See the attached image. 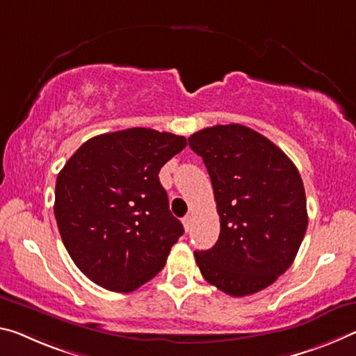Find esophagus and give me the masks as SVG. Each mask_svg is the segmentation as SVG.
<instances>
[{
  "mask_svg": "<svg viewBox=\"0 0 356 356\" xmlns=\"http://www.w3.org/2000/svg\"><path fill=\"white\" fill-rule=\"evenodd\" d=\"M191 222H193V218H191V216L184 217L182 223H184V228H185V231H190V228H191Z\"/></svg>",
  "mask_w": 356,
  "mask_h": 356,
  "instance_id": "34e87169",
  "label": "esophagus"
}]
</instances>
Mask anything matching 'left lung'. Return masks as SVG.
<instances>
[{"label":"left lung","mask_w":356,"mask_h":356,"mask_svg":"<svg viewBox=\"0 0 356 356\" xmlns=\"http://www.w3.org/2000/svg\"><path fill=\"white\" fill-rule=\"evenodd\" d=\"M188 144L207 168L220 216L216 245L195 252L202 277L236 298L266 289L291 266L307 229L300 171L239 123L201 129Z\"/></svg>","instance_id":"obj_1"}]
</instances>
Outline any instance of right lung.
<instances>
[{
    "mask_svg": "<svg viewBox=\"0 0 356 356\" xmlns=\"http://www.w3.org/2000/svg\"><path fill=\"white\" fill-rule=\"evenodd\" d=\"M187 139L150 128L99 134L76 150L55 185V218L76 266L95 284L129 293L165 266L184 227L158 172Z\"/></svg>",
    "mask_w": 356,
    "mask_h": 356,
    "instance_id": "right-lung-1",
    "label": "right lung"
}]
</instances>
